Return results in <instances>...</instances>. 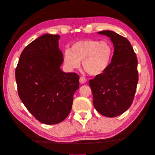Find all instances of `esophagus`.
<instances>
[{
  "mask_svg": "<svg viewBox=\"0 0 155 155\" xmlns=\"http://www.w3.org/2000/svg\"><path fill=\"white\" fill-rule=\"evenodd\" d=\"M86 82V80L84 77H83V76H81L80 78V82L81 84H84Z\"/></svg>",
  "mask_w": 155,
  "mask_h": 155,
  "instance_id": "obj_1",
  "label": "esophagus"
}]
</instances>
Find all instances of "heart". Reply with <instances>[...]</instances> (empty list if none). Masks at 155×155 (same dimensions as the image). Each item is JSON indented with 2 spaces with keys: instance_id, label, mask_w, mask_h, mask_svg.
I'll use <instances>...</instances> for the list:
<instances>
[{
  "instance_id": "1",
  "label": "heart",
  "mask_w": 155,
  "mask_h": 155,
  "mask_svg": "<svg viewBox=\"0 0 155 155\" xmlns=\"http://www.w3.org/2000/svg\"><path fill=\"white\" fill-rule=\"evenodd\" d=\"M113 54L112 45L107 41L80 40L64 51L63 61L70 70L82 66L88 74L97 76L104 73L109 67Z\"/></svg>"
}]
</instances>
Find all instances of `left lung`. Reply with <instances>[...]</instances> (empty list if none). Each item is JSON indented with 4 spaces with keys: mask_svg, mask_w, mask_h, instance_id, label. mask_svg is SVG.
<instances>
[{
    "mask_svg": "<svg viewBox=\"0 0 155 155\" xmlns=\"http://www.w3.org/2000/svg\"><path fill=\"white\" fill-rule=\"evenodd\" d=\"M99 34L110 38L114 52L107 70L89 81L97 112L107 117L122 114L131 106L138 82L137 59L129 40L116 32Z\"/></svg>",
    "mask_w": 155,
    "mask_h": 155,
    "instance_id": "8db88e82",
    "label": "left lung"
}]
</instances>
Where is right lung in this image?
I'll return each instance as SVG.
<instances>
[{"label": "right lung", "mask_w": 155, "mask_h": 155, "mask_svg": "<svg viewBox=\"0 0 155 155\" xmlns=\"http://www.w3.org/2000/svg\"><path fill=\"white\" fill-rule=\"evenodd\" d=\"M58 35L45 34L26 46L15 69L18 95L32 115L42 123H61L71 112L80 77L60 69L63 61Z\"/></svg>", "instance_id": "obj_1"}]
</instances>
